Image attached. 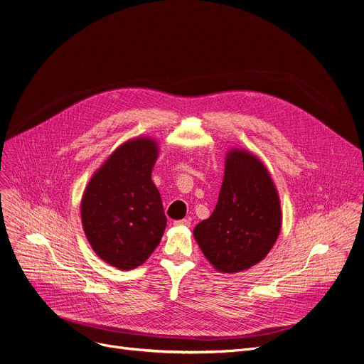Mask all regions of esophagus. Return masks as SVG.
Listing matches in <instances>:
<instances>
[{"instance_id":"esophagus-1","label":"esophagus","mask_w":364,"mask_h":364,"mask_svg":"<svg viewBox=\"0 0 364 364\" xmlns=\"http://www.w3.org/2000/svg\"><path fill=\"white\" fill-rule=\"evenodd\" d=\"M190 223H191V222H190L188 219H181V220H176V222H174L176 226H184V228H188Z\"/></svg>"}]
</instances>
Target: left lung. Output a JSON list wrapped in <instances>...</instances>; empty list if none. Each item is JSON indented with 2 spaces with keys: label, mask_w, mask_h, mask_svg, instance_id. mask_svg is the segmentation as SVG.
Wrapping results in <instances>:
<instances>
[{
  "label": "left lung",
  "mask_w": 364,
  "mask_h": 364,
  "mask_svg": "<svg viewBox=\"0 0 364 364\" xmlns=\"http://www.w3.org/2000/svg\"><path fill=\"white\" fill-rule=\"evenodd\" d=\"M218 205L193 234L220 273H240L273 248L282 228L276 186L264 164L245 149H230Z\"/></svg>",
  "instance_id": "obj_1"
}]
</instances>
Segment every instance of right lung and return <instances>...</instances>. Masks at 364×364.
Listing matches in <instances>:
<instances>
[{
  "label": "right lung",
  "instance_id": "add662e5",
  "mask_svg": "<svg viewBox=\"0 0 364 364\" xmlns=\"http://www.w3.org/2000/svg\"><path fill=\"white\" fill-rule=\"evenodd\" d=\"M158 145L151 138L122 144L88 181L81 220L94 252L119 270L144 264L158 247L167 218L151 174Z\"/></svg>",
  "mask_w": 364,
  "mask_h": 364
}]
</instances>
